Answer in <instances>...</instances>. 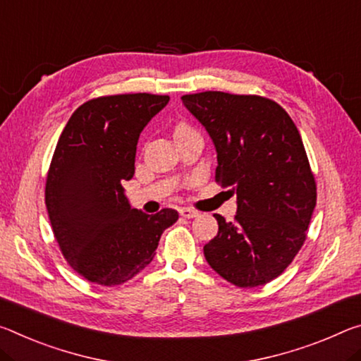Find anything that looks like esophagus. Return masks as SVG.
Wrapping results in <instances>:
<instances>
[{
	"label": "esophagus",
	"instance_id": "34e87169",
	"mask_svg": "<svg viewBox=\"0 0 361 361\" xmlns=\"http://www.w3.org/2000/svg\"><path fill=\"white\" fill-rule=\"evenodd\" d=\"M180 215L185 216V219H196V216H199V212L194 209H190V207H181Z\"/></svg>",
	"mask_w": 361,
	"mask_h": 361
}]
</instances>
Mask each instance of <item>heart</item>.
Returning <instances> with one entry per match:
<instances>
[{
  "label": "heart",
  "instance_id": "b5f03b06",
  "mask_svg": "<svg viewBox=\"0 0 361 361\" xmlns=\"http://www.w3.org/2000/svg\"><path fill=\"white\" fill-rule=\"evenodd\" d=\"M190 130H191V128L188 127V125H185V123H180L178 127L175 128V133H183V131H190Z\"/></svg>",
  "mask_w": 361,
  "mask_h": 361
}]
</instances>
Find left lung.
<instances>
[{
    "instance_id": "1",
    "label": "left lung",
    "mask_w": 361,
    "mask_h": 361,
    "mask_svg": "<svg viewBox=\"0 0 361 361\" xmlns=\"http://www.w3.org/2000/svg\"><path fill=\"white\" fill-rule=\"evenodd\" d=\"M216 151L215 180L238 197L234 221L214 215L209 265L238 288L278 278L305 243L317 183L293 118L276 102L223 91L181 96Z\"/></svg>"
}]
</instances>
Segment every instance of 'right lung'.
<instances>
[{
  "mask_svg": "<svg viewBox=\"0 0 361 361\" xmlns=\"http://www.w3.org/2000/svg\"><path fill=\"white\" fill-rule=\"evenodd\" d=\"M169 101L149 93L90 99L59 136L44 202L62 255L90 283L117 286L145 270L178 220L173 209H131L122 186L135 175L140 133Z\"/></svg>",
  "mask_w": 361,
  "mask_h": 361,
  "instance_id": "obj_1",
  "label": "right lung"
}]
</instances>
